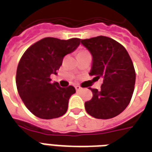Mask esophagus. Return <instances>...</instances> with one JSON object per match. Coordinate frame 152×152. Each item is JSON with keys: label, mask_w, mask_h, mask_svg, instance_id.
Returning a JSON list of instances; mask_svg holds the SVG:
<instances>
[{"label": "esophagus", "mask_w": 152, "mask_h": 152, "mask_svg": "<svg viewBox=\"0 0 152 152\" xmlns=\"http://www.w3.org/2000/svg\"><path fill=\"white\" fill-rule=\"evenodd\" d=\"M75 89H76L77 91H83V87H81L80 86H76V87H75Z\"/></svg>", "instance_id": "34e87169"}]
</instances>
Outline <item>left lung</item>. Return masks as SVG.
<instances>
[{
    "label": "left lung",
    "instance_id": "1",
    "mask_svg": "<svg viewBox=\"0 0 152 152\" xmlns=\"http://www.w3.org/2000/svg\"><path fill=\"white\" fill-rule=\"evenodd\" d=\"M81 44L92 56V81L103 78L99 91L89 87L93 96L85 103L86 111L97 119L117 117L132 98L136 78L132 60L121 44L107 36L81 39Z\"/></svg>",
    "mask_w": 152,
    "mask_h": 152
}]
</instances>
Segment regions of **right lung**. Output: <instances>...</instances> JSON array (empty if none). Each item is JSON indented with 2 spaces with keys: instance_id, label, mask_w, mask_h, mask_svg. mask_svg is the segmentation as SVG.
Masks as SVG:
<instances>
[{
  "instance_id": "right-lung-1",
  "label": "right lung",
  "mask_w": 152,
  "mask_h": 152,
  "mask_svg": "<svg viewBox=\"0 0 152 152\" xmlns=\"http://www.w3.org/2000/svg\"><path fill=\"white\" fill-rule=\"evenodd\" d=\"M80 41L44 38L28 48L20 59L16 74L18 91L28 110L37 117L57 118L67 111L75 88L61 87L58 83L51 82L50 76L57 75L64 56L74 52Z\"/></svg>"
}]
</instances>
